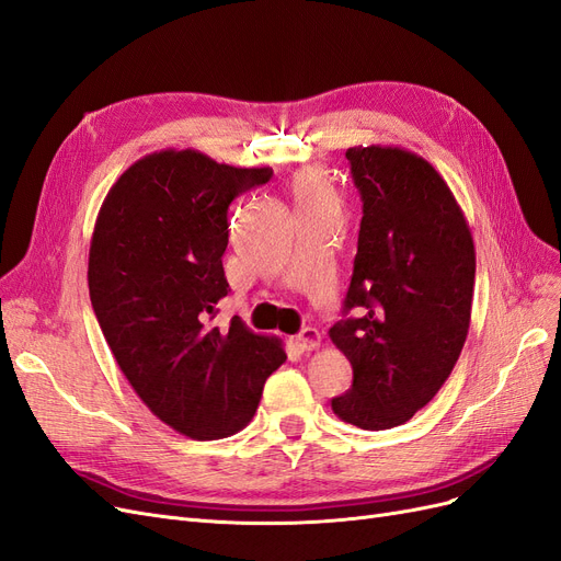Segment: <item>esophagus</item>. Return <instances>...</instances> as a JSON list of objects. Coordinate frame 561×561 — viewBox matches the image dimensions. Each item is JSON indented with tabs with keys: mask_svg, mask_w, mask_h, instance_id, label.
I'll list each match as a JSON object with an SVG mask.
<instances>
[{
	"mask_svg": "<svg viewBox=\"0 0 561 561\" xmlns=\"http://www.w3.org/2000/svg\"><path fill=\"white\" fill-rule=\"evenodd\" d=\"M293 342L299 351H316L320 346V332L313 328H304Z\"/></svg>",
	"mask_w": 561,
	"mask_h": 561,
	"instance_id": "34e87169",
	"label": "esophagus"
}]
</instances>
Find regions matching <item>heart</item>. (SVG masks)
Here are the masks:
<instances>
[{"label":"heart","mask_w":561,"mask_h":561,"mask_svg":"<svg viewBox=\"0 0 561 561\" xmlns=\"http://www.w3.org/2000/svg\"><path fill=\"white\" fill-rule=\"evenodd\" d=\"M290 192L297 210L322 206V203H336L332 184L320 168H304V171H299L290 184Z\"/></svg>","instance_id":"heart-1"}]
</instances>
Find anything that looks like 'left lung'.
<instances>
[{"instance_id":"obj_1","label":"left lung","mask_w":561,"mask_h":561,"mask_svg":"<svg viewBox=\"0 0 561 561\" xmlns=\"http://www.w3.org/2000/svg\"><path fill=\"white\" fill-rule=\"evenodd\" d=\"M363 198L358 254L332 344L353 367L332 412L386 431L426 407L461 355L470 328L474 245L463 210L435 168L400 147L346 149Z\"/></svg>"}]
</instances>
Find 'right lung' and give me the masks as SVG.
<instances>
[{"label":"right lung","instance_id":"right-lung-1","mask_svg":"<svg viewBox=\"0 0 561 561\" xmlns=\"http://www.w3.org/2000/svg\"><path fill=\"white\" fill-rule=\"evenodd\" d=\"M271 175L194 149L154 151L114 182L95 219L89 290L100 330L151 414L192 439L245 428L287 358L280 339L239 316L213 325L229 295V206Z\"/></svg>","mask_w":561,"mask_h":561}]
</instances>
